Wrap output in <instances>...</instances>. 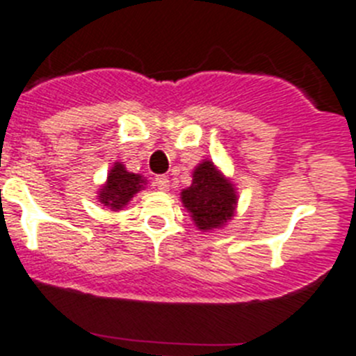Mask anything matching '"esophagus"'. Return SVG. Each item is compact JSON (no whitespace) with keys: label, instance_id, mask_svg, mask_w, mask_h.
<instances>
[{"label":"esophagus","instance_id":"esophagus-1","mask_svg":"<svg viewBox=\"0 0 356 356\" xmlns=\"http://www.w3.org/2000/svg\"><path fill=\"white\" fill-rule=\"evenodd\" d=\"M159 190H168L170 186V179L168 175H157L156 177V182H154Z\"/></svg>","mask_w":356,"mask_h":356}]
</instances>
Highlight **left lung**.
Segmentation results:
<instances>
[{
    "label": "left lung",
    "mask_w": 356,
    "mask_h": 356,
    "mask_svg": "<svg viewBox=\"0 0 356 356\" xmlns=\"http://www.w3.org/2000/svg\"><path fill=\"white\" fill-rule=\"evenodd\" d=\"M182 204L202 231L220 227L233 216L236 195L231 182L216 172L213 163L204 161L193 172V182L182 191Z\"/></svg>",
    "instance_id": "8db88e82"
}]
</instances>
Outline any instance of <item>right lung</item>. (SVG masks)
Returning <instances> with one entry per match:
<instances>
[{
  "instance_id": "1",
  "label": "right lung",
  "mask_w": 356,
  "mask_h": 356,
  "mask_svg": "<svg viewBox=\"0 0 356 356\" xmlns=\"http://www.w3.org/2000/svg\"><path fill=\"white\" fill-rule=\"evenodd\" d=\"M141 175L127 172L125 166L116 163L107 175V182L100 191V202L111 209H120L143 186Z\"/></svg>"
}]
</instances>
